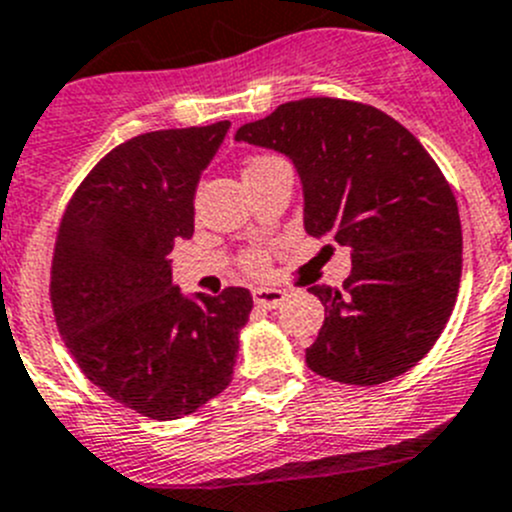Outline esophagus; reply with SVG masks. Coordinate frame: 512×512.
<instances>
[{
	"label": "esophagus",
	"mask_w": 512,
	"mask_h": 512,
	"mask_svg": "<svg viewBox=\"0 0 512 512\" xmlns=\"http://www.w3.org/2000/svg\"><path fill=\"white\" fill-rule=\"evenodd\" d=\"M286 294L281 289H269V286H259V289H253V301L264 309H276V306L284 304Z\"/></svg>",
	"instance_id": "obj_1"
}]
</instances>
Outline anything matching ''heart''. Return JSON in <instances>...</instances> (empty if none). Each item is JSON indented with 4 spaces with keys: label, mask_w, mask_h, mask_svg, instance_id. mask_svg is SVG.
<instances>
[{
    "label": "heart",
    "mask_w": 512,
    "mask_h": 512,
    "mask_svg": "<svg viewBox=\"0 0 512 512\" xmlns=\"http://www.w3.org/2000/svg\"><path fill=\"white\" fill-rule=\"evenodd\" d=\"M259 160L261 158L251 160V163H248V165L259 163ZM241 266L248 271V274H264V271L269 269V259H266V253L261 251V248H251V251H246L241 256Z\"/></svg>",
    "instance_id": "obj_1"
}]
</instances>
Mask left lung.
I'll use <instances>...</instances> for the list:
<instances>
[{
	"label": "left lung",
	"instance_id": "obj_1",
	"mask_svg": "<svg viewBox=\"0 0 512 512\" xmlns=\"http://www.w3.org/2000/svg\"><path fill=\"white\" fill-rule=\"evenodd\" d=\"M236 140L289 155L306 233L352 248L342 289H309L326 309L306 349L311 372L372 387L415 367L445 329L462 274L457 201L432 155L387 113L339 97L284 102Z\"/></svg>",
	"mask_w": 512,
	"mask_h": 512
}]
</instances>
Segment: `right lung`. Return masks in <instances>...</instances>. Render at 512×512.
<instances>
[{
  "instance_id": "1",
  "label": "right lung",
  "mask_w": 512,
  "mask_h": 512,
  "mask_svg": "<svg viewBox=\"0 0 512 512\" xmlns=\"http://www.w3.org/2000/svg\"><path fill=\"white\" fill-rule=\"evenodd\" d=\"M231 123L155 130L113 148L72 193L50 299L77 367L107 397L178 420L231 384L248 289L180 294L168 253L193 236V196Z\"/></svg>"
}]
</instances>
